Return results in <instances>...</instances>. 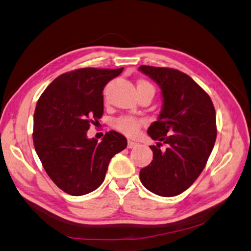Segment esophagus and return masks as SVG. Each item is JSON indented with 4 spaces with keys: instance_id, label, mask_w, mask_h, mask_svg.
<instances>
[{
    "instance_id": "obj_1",
    "label": "esophagus",
    "mask_w": 251,
    "mask_h": 251,
    "mask_svg": "<svg viewBox=\"0 0 251 251\" xmlns=\"http://www.w3.org/2000/svg\"><path fill=\"white\" fill-rule=\"evenodd\" d=\"M138 146V144L135 141H131V140H128V142H127V148L129 149H132V148H136V147Z\"/></svg>"
}]
</instances>
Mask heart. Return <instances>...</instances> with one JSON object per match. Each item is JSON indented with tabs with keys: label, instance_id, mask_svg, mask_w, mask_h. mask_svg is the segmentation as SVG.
Segmentation results:
<instances>
[{
	"label": "heart",
	"instance_id": "heart-1",
	"mask_svg": "<svg viewBox=\"0 0 251 251\" xmlns=\"http://www.w3.org/2000/svg\"><path fill=\"white\" fill-rule=\"evenodd\" d=\"M138 86H146L153 89L148 81L141 80L138 82ZM137 86V87H138ZM145 124V121L142 119H138L135 116H128V115H123L117 117L113 121V127L116 130H119L122 134H124L128 137H135L140 129V127Z\"/></svg>",
	"mask_w": 251,
	"mask_h": 251
}]
</instances>
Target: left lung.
Instances as JSON below:
<instances>
[{"mask_svg":"<svg viewBox=\"0 0 251 251\" xmlns=\"http://www.w3.org/2000/svg\"><path fill=\"white\" fill-rule=\"evenodd\" d=\"M139 71L158 83L162 110L148 128L158 140L153 160L140 170L145 187L162 197L189 188L204 169L217 138L215 110L210 97L193 78L177 70L141 65ZM162 143L168 148L161 151Z\"/></svg>","mask_w":251,"mask_h":251,"instance_id":"1","label":"left lung"}]
</instances>
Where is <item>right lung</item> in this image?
<instances>
[{"label": "right lung", "mask_w": 251, "mask_h": 251, "mask_svg": "<svg viewBox=\"0 0 251 251\" xmlns=\"http://www.w3.org/2000/svg\"><path fill=\"white\" fill-rule=\"evenodd\" d=\"M122 68H80L55 78L39 98L33 114V145L58 188L82 196L103 183L111 159L127 147L120 132H106L101 142L89 139L90 123L103 114L102 91Z\"/></svg>", "instance_id": "1"}]
</instances>
